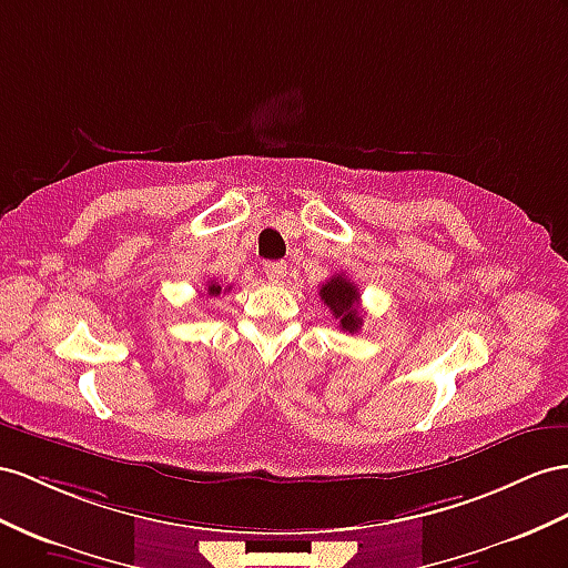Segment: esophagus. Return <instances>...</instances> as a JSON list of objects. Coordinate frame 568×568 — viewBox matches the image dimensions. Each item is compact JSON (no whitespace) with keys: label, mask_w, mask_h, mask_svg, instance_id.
I'll return each mask as SVG.
<instances>
[{"label":"esophagus","mask_w":568,"mask_h":568,"mask_svg":"<svg viewBox=\"0 0 568 568\" xmlns=\"http://www.w3.org/2000/svg\"><path fill=\"white\" fill-rule=\"evenodd\" d=\"M264 273H266L268 281H283L285 273H287V264H285V261H266Z\"/></svg>","instance_id":"34e87169"}]
</instances>
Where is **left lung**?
Listing matches in <instances>:
<instances>
[{
  "instance_id": "obj_1",
  "label": "left lung",
  "mask_w": 568,
  "mask_h": 568,
  "mask_svg": "<svg viewBox=\"0 0 568 568\" xmlns=\"http://www.w3.org/2000/svg\"><path fill=\"white\" fill-rule=\"evenodd\" d=\"M318 297H322V302L333 312V316L338 318L343 331L357 333L362 328V316L357 312L359 290L351 278H347V275L343 273L331 275V278L322 285V290H318Z\"/></svg>"
}]
</instances>
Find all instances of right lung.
Wrapping results in <instances>:
<instances>
[{
	"label": "right lung",
	"instance_id": "right-lung-1",
	"mask_svg": "<svg viewBox=\"0 0 568 568\" xmlns=\"http://www.w3.org/2000/svg\"><path fill=\"white\" fill-rule=\"evenodd\" d=\"M206 285H209V295H211V297H215V295H221V290H223V287H221V285H217L215 281H209Z\"/></svg>",
	"mask_w": 568,
	"mask_h": 568
}]
</instances>
